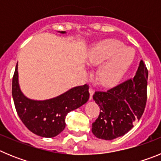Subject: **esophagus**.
I'll use <instances>...</instances> for the list:
<instances>
[{"instance_id": "esophagus-1", "label": "esophagus", "mask_w": 161, "mask_h": 161, "mask_svg": "<svg viewBox=\"0 0 161 161\" xmlns=\"http://www.w3.org/2000/svg\"><path fill=\"white\" fill-rule=\"evenodd\" d=\"M89 100H92V98H93V95L94 93V90L93 89H89Z\"/></svg>"}]
</instances>
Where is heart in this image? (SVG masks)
<instances>
[{
	"label": "heart",
	"instance_id": "obj_1",
	"mask_svg": "<svg viewBox=\"0 0 161 161\" xmlns=\"http://www.w3.org/2000/svg\"><path fill=\"white\" fill-rule=\"evenodd\" d=\"M134 59V50L114 38L97 42L87 55V62L90 66L101 64L97 78L99 84L105 87L117 85L130 68Z\"/></svg>",
	"mask_w": 161,
	"mask_h": 161
}]
</instances>
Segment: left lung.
Segmentation results:
<instances>
[{"label":"left lung","mask_w":161,"mask_h":161,"mask_svg":"<svg viewBox=\"0 0 161 161\" xmlns=\"http://www.w3.org/2000/svg\"><path fill=\"white\" fill-rule=\"evenodd\" d=\"M148 72L141 60L133 79L107 91H97L93 98L100 106V114L92 124L97 138L112 140L124 136L143 115L147 102Z\"/></svg>","instance_id":"8db88e82"}]
</instances>
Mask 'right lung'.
I'll use <instances>...</instances> for the list:
<instances>
[{
  "label": "right lung",
  "instance_id": "add662e5",
  "mask_svg": "<svg viewBox=\"0 0 161 161\" xmlns=\"http://www.w3.org/2000/svg\"><path fill=\"white\" fill-rule=\"evenodd\" d=\"M12 95L17 113L24 125L34 134L45 138L55 137L63 131L68 113L83 106L89 98V86L84 85L47 100L30 99L20 89L18 64L13 77Z\"/></svg>",
  "mask_w": 161,
  "mask_h": 161
}]
</instances>
